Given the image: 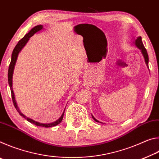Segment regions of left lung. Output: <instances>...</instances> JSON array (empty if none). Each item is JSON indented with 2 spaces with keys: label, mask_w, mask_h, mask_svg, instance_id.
<instances>
[{
  "label": "left lung",
  "mask_w": 159,
  "mask_h": 159,
  "mask_svg": "<svg viewBox=\"0 0 159 159\" xmlns=\"http://www.w3.org/2000/svg\"><path fill=\"white\" fill-rule=\"evenodd\" d=\"M134 44H135V45L137 47H138L139 49H140L141 52L142 53V55H143L144 56V60H145V62H146V64H147V66L149 68V65H148V63H149V57H148V54H147V50L145 49V48L144 46L143 43H142V38L141 36H139L138 37V39H137L135 41H134ZM93 118V119L95 120V121L97 122H99L98 120H96L95 118Z\"/></svg>",
  "instance_id": "8db88e82"
}]
</instances>
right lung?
Instances as JSON below:
<instances>
[{"instance_id": "1", "label": "right lung", "mask_w": 159, "mask_h": 159, "mask_svg": "<svg viewBox=\"0 0 159 159\" xmlns=\"http://www.w3.org/2000/svg\"><path fill=\"white\" fill-rule=\"evenodd\" d=\"M43 29V26L42 25H38L36 26L35 27H34L27 34H26L25 36H24L22 39H21L20 41L18 42V43L16 45V46L15 47L14 50L12 51V58H11V61H10V66H9V69H8V74H7V76H8V83L10 88V90H11V95H12V102L13 104L15 107V109H17V111L19 112L21 116L24 117L25 118H26V120H28L29 122H30L33 124L36 125L37 126H42V127H45V128H49V127H52V126H55L58 125L59 123H61V120L63 119V116H64V111L63 112L62 115L61 116V117L59 118L57 120H56L55 122L52 123H46V124H44V123H38L36 121H34V120L31 119V118H29L27 117H26L25 115H23L21 113L20 111V109H19L17 105V103H16L15 99V95H14V93L12 91V75H13V71H14V68H15V65L16 63V61H17V56L19 55V53L21 51V50L25 47V45L26 44V43L28 42V41L29 40V39L33 36L34 34H36L37 31H39L40 30H41Z\"/></svg>"}]
</instances>
